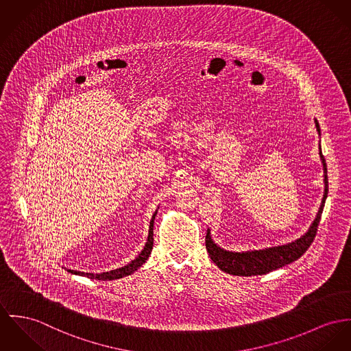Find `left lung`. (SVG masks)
I'll return each mask as SVG.
<instances>
[{
	"instance_id": "8db88e82",
	"label": "left lung",
	"mask_w": 351,
	"mask_h": 351,
	"mask_svg": "<svg viewBox=\"0 0 351 351\" xmlns=\"http://www.w3.org/2000/svg\"><path fill=\"white\" fill-rule=\"evenodd\" d=\"M315 127L318 131V135L321 136L319 123L315 119ZM319 156L324 165V199L321 203V207L318 210V214L315 216L314 221L311 223L307 232H304L300 238H298L293 242L279 245L266 247L262 250H248V251H228L221 247H219L211 238V230H207L206 235V248L208 251L210 258L216 266L227 274L238 275V276H252V275H263L272 270L280 269L286 265L293 263L294 261L299 259L310 247V244L314 241L317 235V228L321 220V216L324 213V202L328 192V179H327V167L324 162V155L321 151L319 144Z\"/></svg>"
}]
</instances>
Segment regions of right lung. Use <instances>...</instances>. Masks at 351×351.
Masks as SVG:
<instances>
[{
    "instance_id": "add662e5",
    "label": "right lung",
    "mask_w": 351,
    "mask_h": 351,
    "mask_svg": "<svg viewBox=\"0 0 351 351\" xmlns=\"http://www.w3.org/2000/svg\"><path fill=\"white\" fill-rule=\"evenodd\" d=\"M159 208V207H158ZM158 214V210L154 213L152 219L149 221V231H148V238H147V242L144 248L141 250V252L136 256L134 261H131L128 265L123 266V267H119L116 270L106 271V272H100V274H95V272H84V271L71 270V269H66L68 272L71 274H75V275H80V276H86L89 279H97V280H113V279H120V278H124L127 275H131L134 274L137 269H140L143 266V263H145V261L148 259L151 251H152V245H154V220H155V216Z\"/></svg>"
}]
</instances>
